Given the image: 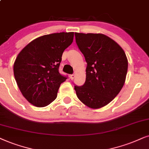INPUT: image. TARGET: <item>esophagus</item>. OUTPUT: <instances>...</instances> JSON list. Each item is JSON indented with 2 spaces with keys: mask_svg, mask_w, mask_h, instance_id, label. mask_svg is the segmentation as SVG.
<instances>
[{
  "mask_svg": "<svg viewBox=\"0 0 149 149\" xmlns=\"http://www.w3.org/2000/svg\"><path fill=\"white\" fill-rule=\"evenodd\" d=\"M74 78H75L74 74H70V75H69V78H70L71 80H73V79Z\"/></svg>",
  "mask_w": 149,
  "mask_h": 149,
  "instance_id": "obj_1",
  "label": "esophagus"
}]
</instances>
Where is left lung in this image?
Here are the masks:
<instances>
[{"mask_svg": "<svg viewBox=\"0 0 149 149\" xmlns=\"http://www.w3.org/2000/svg\"><path fill=\"white\" fill-rule=\"evenodd\" d=\"M76 42L87 64L83 85L74 86L79 100L92 109L108 104L125 84L128 61L124 50L102 33H75Z\"/></svg>", "mask_w": 149, "mask_h": 149, "instance_id": "1", "label": "left lung"}]
</instances>
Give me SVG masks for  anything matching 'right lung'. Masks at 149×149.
Listing matches in <instances>:
<instances>
[{
	"label": "right lung",
	"mask_w": 149,
	"mask_h": 149,
	"mask_svg": "<svg viewBox=\"0 0 149 149\" xmlns=\"http://www.w3.org/2000/svg\"><path fill=\"white\" fill-rule=\"evenodd\" d=\"M73 32L45 35L29 43L14 65L18 88L31 104L44 107L57 97L58 88L67 76L59 73L62 55L73 42Z\"/></svg>",
	"instance_id": "add662e5"
}]
</instances>
